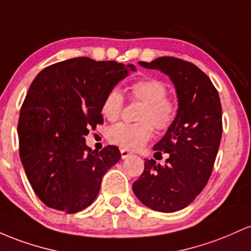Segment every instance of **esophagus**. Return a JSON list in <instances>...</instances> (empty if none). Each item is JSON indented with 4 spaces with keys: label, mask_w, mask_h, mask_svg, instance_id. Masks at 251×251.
Segmentation results:
<instances>
[{
    "label": "esophagus",
    "mask_w": 251,
    "mask_h": 251,
    "mask_svg": "<svg viewBox=\"0 0 251 251\" xmlns=\"http://www.w3.org/2000/svg\"><path fill=\"white\" fill-rule=\"evenodd\" d=\"M121 155H122V159H126V157H128L129 155H131V153L128 151V149L122 148V149H121Z\"/></svg>",
    "instance_id": "1"
}]
</instances>
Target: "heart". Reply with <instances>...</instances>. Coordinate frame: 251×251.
<instances>
[{
  "mask_svg": "<svg viewBox=\"0 0 251 251\" xmlns=\"http://www.w3.org/2000/svg\"><path fill=\"white\" fill-rule=\"evenodd\" d=\"M130 98L142 105L137 112L136 123H118L108 131V140L126 149H139L159 131L171 128L178 114V103L168 96V86L157 78H143L129 86ZM125 97L117 88L109 90L102 104V114L109 121H116L122 114Z\"/></svg>",
  "mask_w": 251,
  "mask_h": 251,
  "instance_id": "b5f03b06",
  "label": "heart"
}]
</instances>
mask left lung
Returning a JSON list of instances; mask_svg holds the SVG:
<instances>
[{
    "label": "left lung",
    "instance_id": "8db88e82",
    "mask_svg": "<svg viewBox=\"0 0 251 251\" xmlns=\"http://www.w3.org/2000/svg\"><path fill=\"white\" fill-rule=\"evenodd\" d=\"M140 65L171 78L179 109L173 125L154 146L155 159L162 153L170 155L165 166L146 159L133 191L149 209L176 212L196 199L212 173L223 133L221 100L210 78L190 61L161 57Z\"/></svg>",
    "mask_w": 251,
    "mask_h": 251
}]
</instances>
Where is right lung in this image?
<instances>
[{"label": "right lung", "mask_w": 251, "mask_h": 251, "mask_svg": "<svg viewBox=\"0 0 251 251\" xmlns=\"http://www.w3.org/2000/svg\"><path fill=\"white\" fill-rule=\"evenodd\" d=\"M126 75L117 61L79 57L45 67L32 81L20 110L19 154L47 206L66 213L84 210L106 171L120 161L116 146L92 151L84 136L102 125L104 97Z\"/></svg>", "instance_id": "add662e5"}]
</instances>
